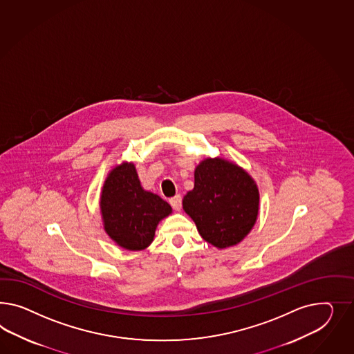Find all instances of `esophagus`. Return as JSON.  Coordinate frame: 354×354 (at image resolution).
I'll list each match as a JSON object with an SVG mask.
<instances>
[{
	"label": "esophagus",
	"instance_id": "obj_1",
	"mask_svg": "<svg viewBox=\"0 0 354 354\" xmlns=\"http://www.w3.org/2000/svg\"><path fill=\"white\" fill-rule=\"evenodd\" d=\"M170 205H171L174 210L180 211V209H182V196L180 194L174 196L172 198H170Z\"/></svg>",
	"mask_w": 354,
	"mask_h": 354
}]
</instances>
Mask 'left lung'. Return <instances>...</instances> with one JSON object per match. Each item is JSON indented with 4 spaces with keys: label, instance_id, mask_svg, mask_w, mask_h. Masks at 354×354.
<instances>
[{
    "label": "left lung",
    "instance_id": "8db88e82",
    "mask_svg": "<svg viewBox=\"0 0 354 354\" xmlns=\"http://www.w3.org/2000/svg\"><path fill=\"white\" fill-rule=\"evenodd\" d=\"M259 201L249 172L225 158L206 157L196 166L194 187L184 196L183 210L202 239L223 250L239 245L254 228Z\"/></svg>",
    "mask_w": 354,
    "mask_h": 354
}]
</instances>
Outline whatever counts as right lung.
I'll list each match as a JSON object with an SVG mask.
<instances>
[{
	"mask_svg": "<svg viewBox=\"0 0 354 354\" xmlns=\"http://www.w3.org/2000/svg\"><path fill=\"white\" fill-rule=\"evenodd\" d=\"M99 206L105 233L129 251L147 249L158 223L172 212L160 196L144 189L134 163L126 161L108 172Z\"/></svg>",
	"mask_w": 354,
	"mask_h": 354,
	"instance_id": "obj_1",
	"label": "right lung"
}]
</instances>
